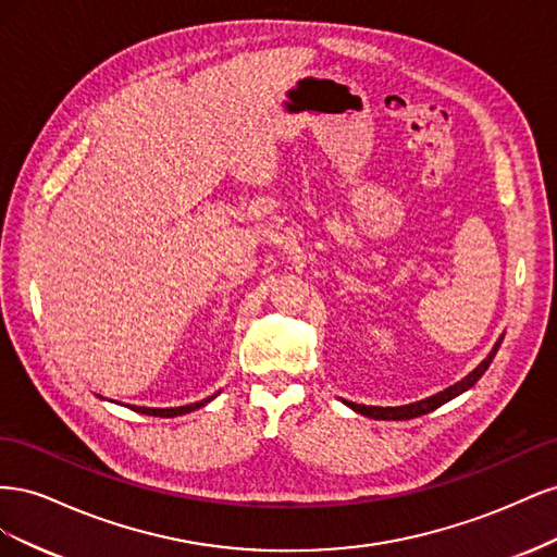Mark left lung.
<instances>
[{
	"instance_id": "1",
	"label": "left lung",
	"mask_w": 557,
	"mask_h": 557,
	"mask_svg": "<svg viewBox=\"0 0 557 557\" xmlns=\"http://www.w3.org/2000/svg\"><path fill=\"white\" fill-rule=\"evenodd\" d=\"M502 339L504 336H499V342L495 344V348L491 350V356H487L474 372H471L469 376H465L462 381H458L455 385H450V387H446L444 393H440V395H434V397H428V399H423V401H416V404H407V407H364V404H348L350 409H356L358 413H362V416H367V418H376V420H409V418H416V416H423V413H430V411H434V409H440L442 404H446L448 399H453V397H458V395H462L465 391H469L471 385H474L483 374H485V369L491 367V362H493V358H495V352H497V348H499V344H502Z\"/></svg>"
}]
</instances>
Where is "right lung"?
Returning <instances> with one entry per match:
<instances>
[{
  "label": "right lung",
  "instance_id": "obj_1",
  "mask_svg": "<svg viewBox=\"0 0 557 557\" xmlns=\"http://www.w3.org/2000/svg\"><path fill=\"white\" fill-rule=\"evenodd\" d=\"M213 397H207L201 401H195V404H188V407H176V409H137L139 413H146V416H160V418H174V416H183V413H190L199 407H205L207 401H211Z\"/></svg>",
  "mask_w": 557,
  "mask_h": 557
}]
</instances>
